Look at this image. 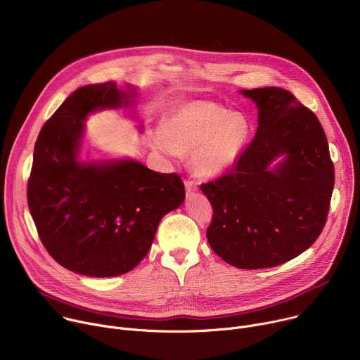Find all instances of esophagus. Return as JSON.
<instances>
[{
    "label": "esophagus",
    "mask_w": 360,
    "mask_h": 360,
    "mask_svg": "<svg viewBox=\"0 0 360 360\" xmlns=\"http://www.w3.org/2000/svg\"><path fill=\"white\" fill-rule=\"evenodd\" d=\"M185 189L188 193H192V192L198 191V184L193 181H185Z\"/></svg>",
    "instance_id": "esophagus-1"
}]
</instances>
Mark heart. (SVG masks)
Listing matches in <instances>:
<instances>
[{
	"mask_svg": "<svg viewBox=\"0 0 360 360\" xmlns=\"http://www.w3.org/2000/svg\"><path fill=\"white\" fill-rule=\"evenodd\" d=\"M250 136V125L242 114L228 112L207 101L178 107L152 134V142L168 157L178 160L192 152L191 165L200 178H215L231 169Z\"/></svg>",
	"mask_w": 360,
	"mask_h": 360,
	"instance_id": "1",
	"label": "heart"
}]
</instances>
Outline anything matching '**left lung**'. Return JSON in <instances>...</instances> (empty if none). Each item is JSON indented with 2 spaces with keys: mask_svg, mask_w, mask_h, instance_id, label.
Segmentation results:
<instances>
[{
  "mask_svg": "<svg viewBox=\"0 0 360 360\" xmlns=\"http://www.w3.org/2000/svg\"><path fill=\"white\" fill-rule=\"evenodd\" d=\"M240 94L258 108V129L233 168L200 189L214 208L212 250L240 269L282 265L321 235L335 185L325 131L286 89Z\"/></svg>",
  "mask_w": 360,
  "mask_h": 360,
  "instance_id": "1",
  "label": "left lung"
}]
</instances>
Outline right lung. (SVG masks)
<instances>
[{
	"instance_id": "right-lung-1",
	"label": "right lung",
	"mask_w": 360,
	"mask_h": 360,
	"mask_svg": "<svg viewBox=\"0 0 360 360\" xmlns=\"http://www.w3.org/2000/svg\"><path fill=\"white\" fill-rule=\"evenodd\" d=\"M136 96L138 88L114 81L78 88L37 138L28 208L48 253L71 272H129L145 258L161 219L185 200L176 174L155 172L132 158H81L86 118L131 110Z\"/></svg>"
}]
</instances>
